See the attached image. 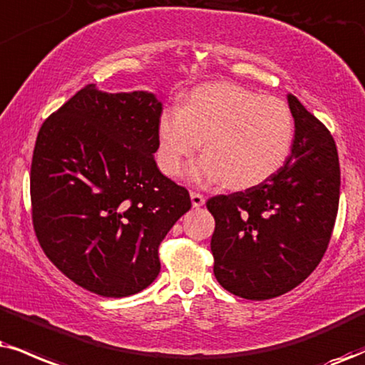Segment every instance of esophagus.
<instances>
[{
	"mask_svg": "<svg viewBox=\"0 0 365 365\" xmlns=\"http://www.w3.org/2000/svg\"><path fill=\"white\" fill-rule=\"evenodd\" d=\"M191 203L195 208H200L205 205V196L197 191H191Z\"/></svg>",
	"mask_w": 365,
	"mask_h": 365,
	"instance_id": "1",
	"label": "esophagus"
}]
</instances>
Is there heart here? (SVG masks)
<instances>
[{
  "label": "heart",
  "instance_id": "obj_1",
  "mask_svg": "<svg viewBox=\"0 0 365 365\" xmlns=\"http://www.w3.org/2000/svg\"><path fill=\"white\" fill-rule=\"evenodd\" d=\"M191 165L195 181H215L245 190L267 181L284 165L294 140V118L277 98H264L237 84L196 88L181 108H165L159 118V164L169 175L201 147Z\"/></svg>",
  "mask_w": 365,
  "mask_h": 365
}]
</instances>
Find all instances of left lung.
Instances as JSON below:
<instances>
[{
	"mask_svg": "<svg viewBox=\"0 0 365 365\" xmlns=\"http://www.w3.org/2000/svg\"><path fill=\"white\" fill-rule=\"evenodd\" d=\"M291 154L267 181L206 201L215 218L213 272L232 294L262 301L294 289L325 255L339 211L331 133L292 94Z\"/></svg>",
	"mask_w": 365,
	"mask_h": 365,
	"instance_id": "obj_1",
	"label": "left lung"
}]
</instances>
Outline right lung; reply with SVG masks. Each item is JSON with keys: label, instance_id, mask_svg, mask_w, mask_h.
I'll return each instance as SVG.
<instances>
[{"label": "right lung", "instance_id": "add662e5", "mask_svg": "<svg viewBox=\"0 0 365 365\" xmlns=\"http://www.w3.org/2000/svg\"><path fill=\"white\" fill-rule=\"evenodd\" d=\"M160 115L152 93L88 84L38 130L30 170L35 235L58 271L103 298L154 282L160 242L191 208L186 187L155 164Z\"/></svg>", "mask_w": 365, "mask_h": 365}]
</instances>
